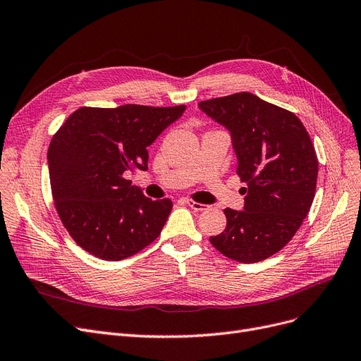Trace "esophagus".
<instances>
[{"label":"esophagus","mask_w":361,"mask_h":361,"mask_svg":"<svg viewBox=\"0 0 361 361\" xmlns=\"http://www.w3.org/2000/svg\"><path fill=\"white\" fill-rule=\"evenodd\" d=\"M185 204H188L192 210H197V212H200V210H206V209H207V206H206V204H203V203H198V201H194V200H191V198L185 200Z\"/></svg>","instance_id":"34e87169"}]
</instances>
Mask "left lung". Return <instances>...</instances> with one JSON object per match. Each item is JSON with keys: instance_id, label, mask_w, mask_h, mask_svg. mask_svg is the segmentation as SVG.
I'll return each mask as SVG.
<instances>
[{"instance_id": "left-lung-1", "label": "left lung", "mask_w": 361, "mask_h": 361, "mask_svg": "<svg viewBox=\"0 0 361 361\" xmlns=\"http://www.w3.org/2000/svg\"><path fill=\"white\" fill-rule=\"evenodd\" d=\"M198 106L224 124L238 157L244 210L225 209L226 228L212 246L241 264L280 252L300 228L315 195L312 140L296 115L249 92L201 100Z\"/></svg>"}]
</instances>
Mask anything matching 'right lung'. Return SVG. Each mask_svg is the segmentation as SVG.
<instances>
[{
	"label": "right lung",
	"instance_id": "right-lung-1",
	"mask_svg": "<svg viewBox=\"0 0 361 361\" xmlns=\"http://www.w3.org/2000/svg\"><path fill=\"white\" fill-rule=\"evenodd\" d=\"M185 105L81 106L50 142L47 160L57 214L78 246L104 261H121L161 234L170 198L151 200L127 179L148 170V149Z\"/></svg>",
	"mask_w": 361,
	"mask_h": 361
}]
</instances>
